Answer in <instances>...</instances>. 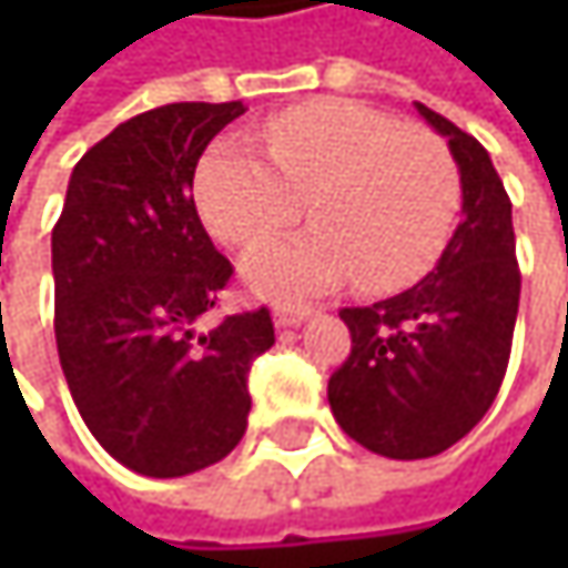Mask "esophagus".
<instances>
[{"label":"esophagus","instance_id":"1","mask_svg":"<svg viewBox=\"0 0 568 568\" xmlns=\"http://www.w3.org/2000/svg\"><path fill=\"white\" fill-rule=\"evenodd\" d=\"M308 315H312L308 305H283V308L273 312V322H276V328H295V325H302Z\"/></svg>","mask_w":568,"mask_h":568}]
</instances>
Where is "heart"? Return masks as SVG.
Segmentation results:
<instances>
[{
    "label": "heart",
    "mask_w": 568,
    "mask_h": 568,
    "mask_svg": "<svg viewBox=\"0 0 568 568\" xmlns=\"http://www.w3.org/2000/svg\"><path fill=\"white\" fill-rule=\"evenodd\" d=\"M266 158L216 144L203 154L193 196L206 230L250 246L302 216L315 226L246 253L243 280L266 298H305L348 276L365 292L420 280L447 250L464 180L450 148L358 101L325 98L276 114Z\"/></svg>",
    "instance_id": "b5f03b06"
}]
</instances>
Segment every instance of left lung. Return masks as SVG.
<instances>
[{"instance_id":"left-lung-1","label":"left lung","mask_w":568,"mask_h":568,"mask_svg":"<svg viewBox=\"0 0 568 568\" xmlns=\"http://www.w3.org/2000/svg\"><path fill=\"white\" fill-rule=\"evenodd\" d=\"M417 114L447 138L464 180V223L434 273L400 295L342 308L352 355L328 378L338 427L392 460L447 450L490 410L510 362L519 308L513 203L490 154L444 114Z\"/></svg>"}]
</instances>
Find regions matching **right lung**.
I'll return each mask as SVG.
<instances>
[{"mask_svg": "<svg viewBox=\"0 0 568 568\" xmlns=\"http://www.w3.org/2000/svg\"><path fill=\"white\" fill-rule=\"evenodd\" d=\"M243 101H180L118 124L71 171L52 230L55 342L94 440L144 477H186L246 434L270 308L203 328L233 266L190 196L206 144Z\"/></svg>", "mask_w": 568, "mask_h": 568, "instance_id": "obj_1", "label": "right lung"}]
</instances>
